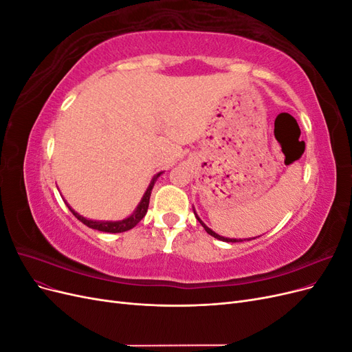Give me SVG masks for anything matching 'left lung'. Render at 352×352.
Here are the masks:
<instances>
[{"label": "left lung", "instance_id": "8db88e82", "mask_svg": "<svg viewBox=\"0 0 352 352\" xmlns=\"http://www.w3.org/2000/svg\"><path fill=\"white\" fill-rule=\"evenodd\" d=\"M194 214H195V217L198 219V221L201 223V225H202V228H204L206 229V232L208 233V235H211V236H214V238H217V239H220V241H225V242H242V241H247V239H230V238H225V236H220V235H217V233L216 232H212L208 226H206L204 225V223H202L201 221V219L197 216V212H195V210H194ZM251 239H255V238H251ZM250 241V239H248Z\"/></svg>", "mask_w": 352, "mask_h": 352}]
</instances>
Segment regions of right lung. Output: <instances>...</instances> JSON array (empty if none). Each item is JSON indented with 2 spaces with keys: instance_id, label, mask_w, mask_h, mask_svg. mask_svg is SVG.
<instances>
[{
  "instance_id": "obj_1",
  "label": "right lung",
  "mask_w": 352,
  "mask_h": 352,
  "mask_svg": "<svg viewBox=\"0 0 352 352\" xmlns=\"http://www.w3.org/2000/svg\"><path fill=\"white\" fill-rule=\"evenodd\" d=\"M163 172H160V173H157L154 177H153V180H151V184H150V186H148V189L145 190V194H144V197H142V199H141V202L140 204H138V207L135 208V211L132 212V214L127 217V219H123V220H119V221H102V220H88V219H85L83 216H80L79 212H76L74 211L67 202V207H69V210L73 212V216L76 217L78 220H80L83 225H87L88 228H91V229H95V230H100V232H107V233H120V232H126V230H131L132 228H135L138 223H140L142 219H144V216L146 214V210H148V206H150V197H151V190H153V188H154V184H155V180L158 179V176L162 175Z\"/></svg>"
}]
</instances>
